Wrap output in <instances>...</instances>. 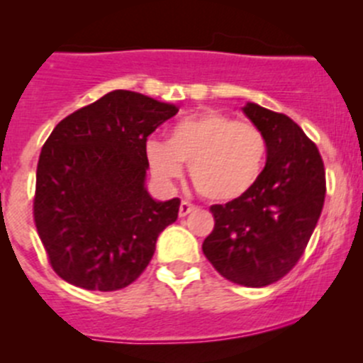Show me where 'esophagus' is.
<instances>
[{"mask_svg":"<svg viewBox=\"0 0 363 363\" xmlns=\"http://www.w3.org/2000/svg\"><path fill=\"white\" fill-rule=\"evenodd\" d=\"M195 205L193 203H189V202H181V207H179V216H181V218H186V216L189 214V212H193L195 211Z\"/></svg>","mask_w":363,"mask_h":363,"instance_id":"obj_1","label":"esophagus"}]
</instances>
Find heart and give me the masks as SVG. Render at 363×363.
<instances>
[{
    "label": "heart",
    "instance_id": "1",
    "mask_svg": "<svg viewBox=\"0 0 363 363\" xmlns=\"http://www.w3.org/2000/svg\"><path fill=\"white\" fill-rule=\"evenodd\" d=\"M145 158L152 177L164 188L181 177L182 163H189L196 191L211 202L226 203L242 199L258 182L267 138L250 121L205 111L172 124L167 140H147Z\"/></svg>",
    "mask_w": 363,
    "mask_h": 363
}]
</instances>
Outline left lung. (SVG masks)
<instances>
[{
  "instance_id": "left-lung-1",
  "label": "left lung",
  "mask_w": 363,
  "mask_h": 363,
  "mask_svg": "<svg viewBox=\"0 0 363 363\" xmlns=\"http://www.w3.org/2000/svg\"><path fill=\"white\" fill-rule=\"evenodd\" d=\"M242 111L267 138L265 168L242 199L212 205L216 225L202 250L223 277L263 288L286 276L306 250L323 208L325 167L290 117L251 101Z\"/></svg>"
}]
</instances>
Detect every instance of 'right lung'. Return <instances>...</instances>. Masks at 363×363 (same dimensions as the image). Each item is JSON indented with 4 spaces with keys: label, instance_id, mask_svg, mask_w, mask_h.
Wrapping results in <instances>:
<instances>
[{
    "label": "right lung",
    "instance_id": "right-lung-1",
    "mask_svg": "<svg viewBox=\"0 0 363 363\" xmlns=\"http://www.w3.org/2000/svg\"><path fill=\"white\" fill-rule=\"evenodd\" d=\"M177 112L172 104L116 89L54 128L40 152L33 214L61 279L113 291L149 265L181 200L149 195L145 142Z\"/></svg>",
    "mask_w": 363,
    "mask_h": 363
}]
</instances>
